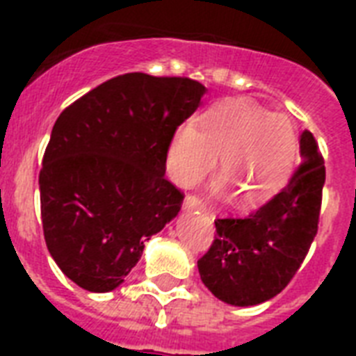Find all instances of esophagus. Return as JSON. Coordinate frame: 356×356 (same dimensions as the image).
Returning a JSON list of instances; mask_svg holds the SVG:
<instances>
[{
	"instance_id": "1",
	"label": "esophagus",
	"mask_w": 356,
	"mask_h": 356,
	"mask_svg": "<svg viewBox=\"0 0 356 356\" xmlns=\"http://www.w3.org/2000/svg\"><path fill=\"white\" fill-rule=\"evenodd\" d=\"M184 209H188V211L207 212L205 201L201 200V197H197V195H186V200H184Z\"/></svg>"
}]
</instances>
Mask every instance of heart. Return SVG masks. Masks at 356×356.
Returning a JSON list of instances; mask_svg holds the SVG:
<instances>
[{"label": "heart", "instance_id": "heart-1", "mask_svg": "<svg viewBox=\"0 0 356 356\" xmlns=\"http://www.w3.org/2000/svg\"><path fill=\"white\" fill-rule=\"evenodd\" d=\"M298 147L293 123L248 102H225L203 114L192 129L179 131L168 153L175 183L194 186L220 159L218 177L233 201L249 205L281 188Z\"/></svg>", "mask_w": 356, "mask_h": 356}]
</instances>
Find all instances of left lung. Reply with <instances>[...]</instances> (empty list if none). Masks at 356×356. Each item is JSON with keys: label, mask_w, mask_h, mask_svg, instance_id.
Segmentation results:
<instances>
[{"label": "left lung", "mask_w": 356, "mask_h": 356, "mask_svg": "<svg viewBox=\"0 0 356 356\" xmlns=\"http://www.w3.org/2000/svg\"><path fill=\"white\" fill-rule=\"evenodd\" d=\"M301 159L284 188L249 216L218 218L216 234L197 260L201 281L218 299L251 307L275 298L303 264L318 233L325 166L303 131Z\"/></svg>", "instance_id": "1"}]
</instances>
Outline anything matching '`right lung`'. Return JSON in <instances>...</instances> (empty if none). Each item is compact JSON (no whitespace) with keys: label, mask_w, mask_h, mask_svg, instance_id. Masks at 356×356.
Instances as JSON below:
<instances>
[{"label":"right lung","mask_w":356,"mask_h":356,"mask_svg":"<svg viewBox=\"0 0 356 356\" xmlns=\"http://www.w3.org/2000/svg\"><path fill=\"white\" fill-rule=\"evenodd\" d=\"M203 94L188 77L133 72L60 113L38 175L42 229L77 286H120L144 243L177 216L184 194L164 177L168 149Z\"/></svg>","instance_id":"obj_1"}]
</instances>
